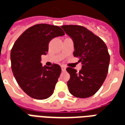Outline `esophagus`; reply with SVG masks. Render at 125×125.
I'll list each match as a JSON object with an SVG mask.
<instances>
[{"label":"esophagus","instance_id":"1","mask_svg":"<svg viewBox=\"0 0 125 125\" xmlns=\"http://www.w3.org/2000/svg\"><path fill=\"white\" fill-rule=\"evenodd\" d=\"M61 68H62V70L63 71V72H64V71H65V69H66V68H65V65H61Z\"/></svg>","mask_w":125,"mask_h":125}]
</instances>
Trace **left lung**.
Masks as SVG:
<instances>
[{
	"label": "left lung",
	"instance_id": "1",
	"mask_svg": "<svg viewBox=\"0 0 125 125\" xmlns=\"http://www.w3.org/2000/svg\"><path fill=\"white\" fill-rule=\"evenodd\" d=\"M62 28L73 41V56L79 57L82 70L70 67L68 82L69 91L73 96L85 98L93 96L102 86L107 76L110 55L107 47L99 37L80 25H62Z\"/></svg>",
	"mask_w": 125,
	"mask_h": 125
}]
</instances>
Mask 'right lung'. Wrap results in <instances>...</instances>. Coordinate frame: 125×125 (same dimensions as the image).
Wrapping results in <instances>:
<instances>
[{"mask_svg": "<svg viewBox=\"0 0 125 125\" xmlns=\"http://www.w3.org/2000/svg\"><path fill=\"white\" fill-rule=\"evenodd\" d=\"M65 34L59 26L37 24L24 31L11 49L12 73L21 88L37 100L51 96L62 72L58 64L42 67L41 57L48 52L52 39Z\"/></svg>", "mask_w": 125, "mask_h": 125, "instance_id": "obj_1", "label": "right lung"}]
</instances>
